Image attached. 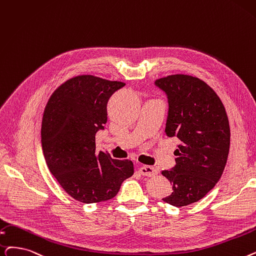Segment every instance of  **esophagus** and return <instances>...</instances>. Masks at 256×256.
Here are the masks:
<instances>
[{"mask_svg":"<svg viewBox=\"0 0 256 256\" xmlns=\"http://www.w3.org/2000/svg\"><path fill=\"white\" fill-rule=\"evenodd\" d=\"M139 172L143 176H152L158 174V170L156 168H152V166H150V165H143L139 168Z\"/></svg>","mask_w":256,"mask_h":256,"instance_id":"esophagus-1","label":"esophagus"}]
</instances>
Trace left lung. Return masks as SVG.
Masks as SVG:
<instances>
[{"mask_svg": "<svg viewBox=\"0 0 256 256\" xmlns=\"http://www.w3.org/2000/svg\"><path fill=\"white\" fill-rule=\"evenodd\" d=\"M154 84L168 96L166 135L180 142L174 168L162 172L172 184L162 200L182 207L204 198L220 180L229 154V121L220 97L198 77L170 75Z\"/></svg>", "mask_w": 256, "mask_h": 256, "instance_id": "obj_1", "label": "left lung"}]
</instances>
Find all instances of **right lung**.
Here are the masks:
<instances>
[{
    "label": "right lung",
    "instance_id": "right-lung-1",
    "mask_svg": "<svg viewBox=\"0 0 256 256\" xmlns=\"http://www.w3.org/2000/svg\"><path fill=\"white\" fill-rule=\"evenodd\" d=\"M124 82L93 75L66 80L51 95L42 121V148L50 172L64 192L82 203L114 198L134 174L130 160L96 152L95 135L108 120L110 97Z\"/></svg>",
    "mask_w": 256,
    "mask_h": 256
}]
</instances>
